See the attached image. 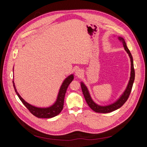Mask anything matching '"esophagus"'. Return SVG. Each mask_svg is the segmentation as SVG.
Returning <instances> with one entry per match:
<instances>
[{
    "label": "esophagus",
    "instance_id": "obj_1",
    "mask_svg": "<svg viewBox=\"0 0 147 147\" xmlns=\"http://www.w3.org/2000/svg\"><path fill=\"white\" fill-rule=\"evenodd\" d=\"M82 73H83L82 70L80 69L75 70V75H76V76H80V75L82 74Z\"/></svg>",
    "mask_w": 147,
    "mask_h": 147
}]
</instances>
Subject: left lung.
Here are the masks:
<instances>
[{
  "label": "left lung",
  "mask_w": 147,
  "mask_h": 147,
  "mask_svg": "<svg viewBox=\"0 0 147 147\" xmlns=\"http://www.w3.org/2000/svg\"><path fill=\"white\" fill-rule=\"evenodd\" d=\"M118 38L120 42H122L123 47L124 48V50H125V51L127 52V53L131 59V75H130L131 77L129 78V80L126 90H124L123 94L120 96L119 98L116 101L114 102L113 103L107 105H104V106L100 105L97 104L96 102L92 99L91 95L90 94V92L88 91V88L83 82H81L82 90L83 96L84 97V99L86 100V102H87L89 107H90L93 111H94L95 112H97V113H110L121 107L126 102L129 96V94L131 92L133 83H134V82L135 71L134 68V63H133V59H132V55L130 51L129 50V49L127 47L126 43L125 42V40H124V39L121 37H118Z\"/></svg>",
  "instance_id": "1"
}]
</instances>
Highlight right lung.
Segmentation results:
<instances>
[{
  "mask_svg": "<svg viewBox=\"0 0 147 147\" xmlns=\"http://www.w3.org/2000/svg\"><path fill=\"white\" fill-rule=\"evenodd\" d=\"M73 80L74 74H71L69 75L66 78H65L60 87L56 100L54 104L50 107H35L29 104L28 102L25 101L22 98L21 96L19 94V93L17 92L14 81H13V84L16 94L18 96L21 101L23 102V104L26 106V107L30 111L31 113L36 117L40 118H51L59 115L61 113L62 110H63L64 106V97L65 95L67 89L69 84L72 82Z\"/></svg>",
  "mask_w": 147,
  "mask_h": 147,
  "instance_id": "1",
  "label": "right lung"
}]
</instances>
